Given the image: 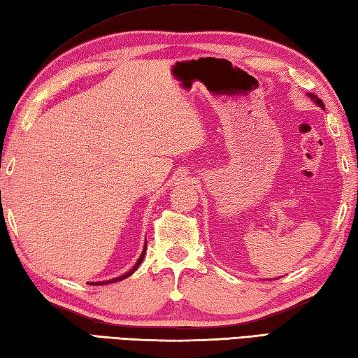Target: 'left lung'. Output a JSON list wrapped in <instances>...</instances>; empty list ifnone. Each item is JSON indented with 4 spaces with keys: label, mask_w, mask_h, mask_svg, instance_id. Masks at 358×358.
<instances>
[{
    "label": "left lung",
    "mask_w": 358,
    "mask_h": 358,
    "mask_svg": "<svg viewBox=\"0 0 358 358\" xmlns=\"http://www.w3.org/2000/svg\"><path fill=\"white\" fill-rule=\"evenodd\" d=\"M308 95H309L310 98H313V100H314L318 106H320V108H323V109H324V104H323V101L320 100V98H318V96H317V95H314V94H308Z\"/></svg>",
    "instance_id": "left-lung-1"
}]
</instances>
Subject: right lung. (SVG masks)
<instances>
[{"label":"right lung","instance_id":"add662e5","mask_svg":"<svg viewBox=\"0 0 358 358\" xmlns=\"http://www.w3.org/2000/svg\"><path fill=\"white\" fill-rule=\"evenodd\" d=\"M146 246L148 245H144V249H143V252H141V257L138 258V262L135 263V266L134 268L129 271L127 273H124V275H121V277H117V278H112V280H109V281H100V283H92L94 286H100V285H106V283H115V281H121V280H124V278H127L129 275H132V273L136 271V268H138V266L141 264V262H143V258H144V254H146Z\"/></svg>","mask_w":358,"mask_h":358}]
</instances>
